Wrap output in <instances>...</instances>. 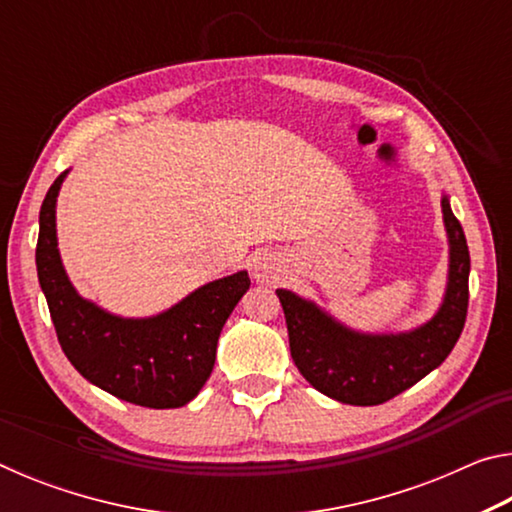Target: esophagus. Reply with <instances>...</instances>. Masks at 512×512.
<instances>
[{
	"label": "esophagus",
	"instance_id": "34e87169",
	"mask_svg": "<svg viewBox=\"0 0 512 512\" xmlns=\"http://www.w3.org/2000/svg\"><path fill=\"white\" fill-rule=\"evenodd\" d=\"M277 271H280V268H277V262H275L271 255L259 257L257 262L253 264V275H255L257 282H271V280H275Z\"/></svg>",
	"mask_w": 512,
	"mask_h": 512
}]
</instances>
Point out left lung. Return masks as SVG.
<instances>
[{"label":"left lung","mask_w":512,"mask_h":512,"mask_svg":"<svg viewBox=\"0 0 512 512\" xmlns=\"http://www.w3.org/2000/svg\"><path fill=\"white\" fill-rule=\"evenodd\" d=\"M449 239V277L443 305L429 323L402 334H361L293 291L277 289L300 375L332 400L375 406L418 384L454 350L470 300V250L465 232L443 196Z\"/></svg>","instance_id":"1"}]
</instances>
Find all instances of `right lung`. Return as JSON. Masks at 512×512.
I'll return each mask as SVG.
<instances>
[{
  "label": "right lung",
  "instance_id": "right-lung-1",
  "mask_svg": "<svg viewBox=\"0 0 512 512\" xmlns=\"http://www.w3.org/2000/svg\"><path fill=\"white\" fill-rule=\"evenodd\" d=\"M67 171L40 207L36 266L56 336L69 363L103 391L146 409L192 402L212 375L225 320L250 287L246 271L207 282L151 318H121L81 298L60 262L56 198Z\"/></svg>",
  "mask_w": 512,
  "mask_h": 512
}]
</instances>
